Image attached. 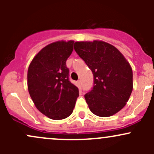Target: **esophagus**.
Listing matches in <instances>:
<instances>
[{
    "mask_svg": "<svg viewBox=\"0 0 154 154\" xmlns=\"http://www.w3.org/2000/svg\"><path fill=\"white\" fill-rule=\"evenodd\" d=\"M77 86H78L79 88H80V86H81V81H80V80H77Z\"/></svg>",
    "mask_w": 154,
    "mask_h": 154,
    "instance_id": "esophagus-1",
    "label": "esophagus"
}]
</instances>
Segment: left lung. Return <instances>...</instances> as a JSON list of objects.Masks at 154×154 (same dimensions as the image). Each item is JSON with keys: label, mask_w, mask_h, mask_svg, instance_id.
<instances>
[{"label": "left lung", "mask_w": 154, "mask_h": 154, "mask_svg": "<svg viewBox=\"0 0 154 154\" xmlns=\"http://www.w3.org/2000/svg\"><path fill=\"white\" fill-rule=\"evenodd\" d=\"M74 50L92 71L93 87L84 95L91 112L109 117L120 111L133 91V71L125 57L102 41L77 42Z\"/></svg>", "instance_id": "1"}]
</instances>
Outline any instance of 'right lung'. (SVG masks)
I'll list each match as a JSON object with an SVG mask.
<instances>
[{"label":"right lung","mask_w":154,"mask_h":154,"mask_svg":"<svg viewBox=\"0 0 154 154\" xmlns=\"http://www.w3.org/2000/svg\"><path fill=\"white\" fill-rule=\"evenodd\" d=\"M74 41L51 43L41 50L29 64L28 91L35 107L54 120L71 116L79 96L70 82L66 60L73 51Z\"/></svg>","instance_id":"right-lung-1"}]
</instances>
